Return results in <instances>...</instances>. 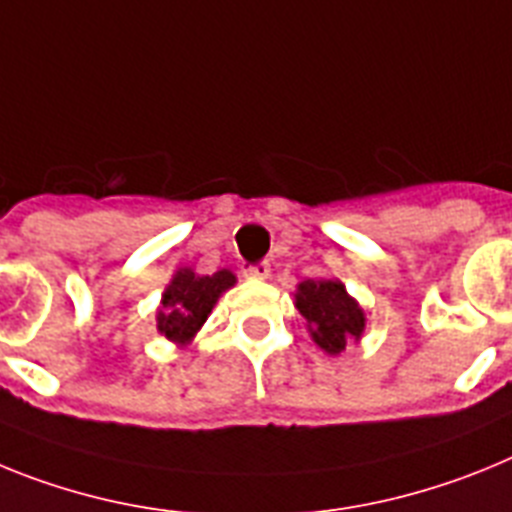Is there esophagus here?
<instances>
[{"mask_svg": "<svg viewBox=\"0 0 512 512\" xmlns=\"http://www.w3.org/2000/svg\"><path fill=\"white\" fill-rule=\"evenodd\" d=\"M244 275L252 278V281H265L270 275V265L268 262H255V265H250V268L244 270Z\"/></svg>", "mask_w": 512, "mask_h": 512, "instance_id": "34e87169", "label": "esophagus"}]
</instances>
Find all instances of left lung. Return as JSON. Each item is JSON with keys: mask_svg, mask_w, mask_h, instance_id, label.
Returning a JSON list of instances; mask_svg holds the SVG:
<instances>
[{"mask_svg": "<svg viewBox=\"0 0 512 512\" xmlns=\"http://www.w3.org/2000/svg\"><path fill=\"white\" fill-rule=\"evenodd\" d=\"M296 309L306 319L311 340L330 355H340L350 340H361L366 330V314L335 278L301 281Z\"/></svg>", "mask_w": 512, "mask_h": 512, "instance_id": "8db88e82", "label": "left lung"}]
</instances>
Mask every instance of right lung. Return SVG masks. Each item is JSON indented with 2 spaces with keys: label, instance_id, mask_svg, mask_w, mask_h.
Listing matches in <instances>:
<instances>
[{
  "label": "right lung",
  "instance_id": "1",
  "mask_svg": "<svg viewBox=\"0 0 512 512\" xmlns=\"http://www.w3.org/2000/svg\"><path fill=\"white\" fill-rule=\"evenodd\" d=\"M234 283L237 278L231 270L195 275L190 268H180L162 293L157 330L177 345H188L195 332L203 327L221 293L229 291Z\"/></svg>",
  "mask_w": 512,
  "mask_h": 512
}]
</instances>
